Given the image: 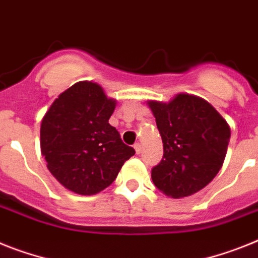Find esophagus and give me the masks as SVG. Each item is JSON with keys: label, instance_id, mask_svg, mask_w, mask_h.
<instances>
[{"label": "esophagus", "instance_id": "1", "mask_svg": "<svg viewBox=\"0 0 258 258\" xmlns=\"http://www.w3.org/2000/svg\"><path fill=\"white\" fill-rule=\"evenodd\" d=\"M134 148H135L136 153L139 155L140 152H142V146H140V143H135V146H134Z\"/></svg>", "mask_w": 258, "mask_h": 258}]
</instances>
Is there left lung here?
<instances>
[{
  "label": "left lung",
  "mask_w": 258,
  "mask_h": 258,
  "mask_svg": "<svg viewBox=\"0 0 258 258\" xmlns=\"http://www.w3.org/2000/svg\"><path fill=\"white\" fill-rule=\"evenodd\" d=\"M161 135L164 156L152 181L173 198L191 196L218 174L231 130L219 112L199 97L178 94L169 103L149 102Z\"/></svg>",
  "instance_id": "1"
}]
</instances>
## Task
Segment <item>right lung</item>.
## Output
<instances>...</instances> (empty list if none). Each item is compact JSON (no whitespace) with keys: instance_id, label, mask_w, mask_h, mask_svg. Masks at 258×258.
Returning <instances> with one entry per match:
<instances>
[{"instance_id":"obj_1","label":"right lung","mask_w":258,"mask_h":258,"mask_svg":"<svg viewBox=\"0 0 258 258\" xmlns=\"http://www.w3.org/2000/svg\"><path fill=\"white\" fill-rule=\"evenodd\" d=\"M115 101L94 82H77L45 112L40 148L47 168L62 186L92 196L114 182L124 161L135 155L109 119Z\"/></svg>"}]
</instances>
